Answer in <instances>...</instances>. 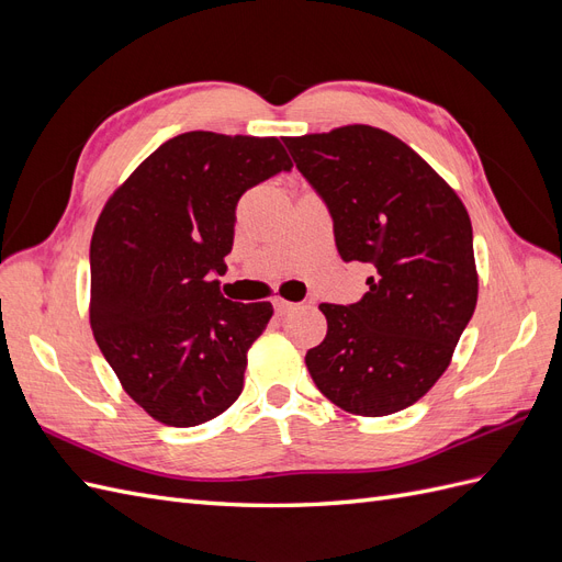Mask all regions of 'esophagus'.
Returning <instances> with one entry per match:
<instances>
[{"label":"esophagus","instance_id":"1","mask_svg":"<svg viewBox=\"0 0 562 562\" xmlns=\"http://www.w3.org/2000/svg\"><path fill=\"white\" fill-rule=\"evenodd\" d=\"M271 302H274V310H277V314H288V312L297 310V304L288 302V300H283V297H274Z\"/></svg>","mask_w":562,"mask_h":562}]
</instances>
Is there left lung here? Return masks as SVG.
I'll return each mask as SVG.
<instances>
[{
	"mask_svg": "<svg viewBox=\"0 0 562 562\" xmlns=\"http://www.w3.org/2000/svg\"><path fill=\"white\" fill-rule=\"evenodd\" d=\"M283 143L326 199L342 260L372 269L359 302L318 304L328 333L304 356L310 375L345 413L405 411L448 370L479 302L464 203L382 128L351 124Z\"/></svg>",
	"mask_w": 562,
	"mask_h": 562,
	"instance_id": "obj_1",
	"label": "left lung"
}]
</instances>
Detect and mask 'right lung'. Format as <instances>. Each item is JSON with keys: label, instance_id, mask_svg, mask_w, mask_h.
Returning <instances> with one entry per match:
<instances>
[{"label": "right lung", "instance_id": "right-lung-1", "mask_svg": "<svg viewBox=\"0 0 562 562\" xmlns=\"http://www.w3.org/2000/svg\"><path fill=\"white\" fill-rule=\"evenodd\" d=\"M293 166L279 138L190 131L105 201L91 239L89 321L126 394L166 427H196L241 396L271 302L220 293L241 194Z\"/></svg>", "mask_w": 562, "mask_h": 562}]
</instances>
